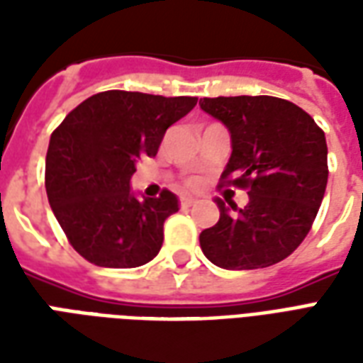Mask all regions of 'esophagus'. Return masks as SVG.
<instances>
[{
    "mask_svg": "<svg viewBox=\"0 0 363 363\" xmlns=\"http://www.w3.org/2000/svg\"><path fill=\"white\" fill-rule=\"evenodd\" d=\"M190 206H194V200L192 198H181V208H190Z\"/></svg>",
    "mask_w": 363,
    "mask_h": 363,
    "instance_id": "34e87169",
    "label": "esophagus"
}]
</instances>
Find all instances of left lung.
I'll return each mask as SVG.
<instances>
[{
  "label": "left lung",
  "instance_id": "8db88e82",
  "mask_svg": "<svg viewBox=\"0 0 363 363\" xmlns=\"http://www.w3.org/2000/svg\"><path fill=\"white\" fill-rule=\"evenodd\" d=\"M200 108L231 134L221 179L249 194L243 210L216 198L220 221L200 233L202 252L225 270L272 267L301 245L319 212L328 179L325 132L278 96H206Z\"/></svg>",
  "mask_w": 363,
  "mask_h": 363
}]
</instances>
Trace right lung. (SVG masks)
Segmentation results:
<instances>
[{
	"label": "right lung",
	"mask_w": 363,
	"mask_h": 363,
	"mask_svg": "<svg viewBox=\"0 0 363 363\" xmlns=\"http://www.w3.org/2000/svg\"><path fill=\"white\" fill-rule=\"evenodd\" d=\"M196 96L104 91L85 99L50 135L46 194L67 241L104 268H135L157 257L163 223L179 198L130 189L135 163L155 157L167 128L196 106Z\"/></svg>",
	"instance_id": "obj_1"
}]
</instances>
